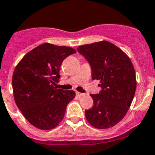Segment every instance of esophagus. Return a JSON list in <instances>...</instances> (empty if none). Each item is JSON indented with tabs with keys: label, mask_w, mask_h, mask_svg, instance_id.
I'll return each mask as SVG.
<instances>
[{
	"label": "esophagus",
	"mask_w": 155,
	"mask_h": 155,
	"mask_svg": "<svg viewBox=\"0 0 155 155\" xmlns=\"http://www.w3.org/2000/svg\"><path fill=\"white\" fill-rule=\"evenodd\" d=\"M76 95L78 96V97H82V96H84V93H80V92L79 91H76Z\"/></svg>",
	"instance_id": "34e87169"
}]
</instances>
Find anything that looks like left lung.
Here are the masks:
<instances>
[{
  "label": "left lung",
  "mask_w": 155,
  "mask_h": 155,
  "mask_svg": "<svg viewBox=\"0 0 155 155\" xmlns=\"http://www.w3.org/2000/svg\"><path fill=\"white\" fill-rule=\"evenodd\" d=\"M91 67L92 80L100 81L102 91L91 94L94 105L86 110L87 120L98 129L116 125L126 115L136 89V71L130 58L108 41L77 48Z\"/></svg>",
  "instance_id": "8db88e82"
}]
</instances>
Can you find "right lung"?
I'll return each instance as SVG.
<instances>
[{"label":"right lung","mask_w":155,"mask_h":155,"mask_svg":"<svg viewBox=\"0 0 155 155\" xmlns=\"http://www.w3.org/2000/svg\"><path fill=\"white\" fill-rule=\"evenodd\" d=\"M73 48L44 43L27 53L19 62L12 75L15 104L24 117L38 129H53L65 114L73 99V91L57 89L60 67Z\"/></svg>","instance_id":"obj_1"}]
</instances>
